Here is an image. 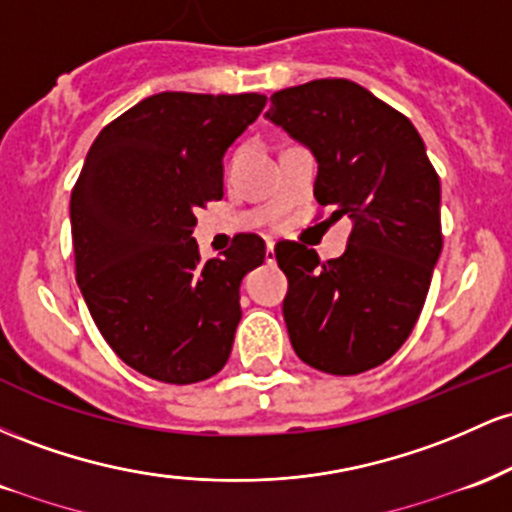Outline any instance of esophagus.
Listing matches in <instances>:
<instances>
[{"instance_id": "obj_1", "label": "esophagus", "mask_w": 512, "mask_h": 512, "mask_svg": "<svg viewBox=\"0 0 512 512\" xmlns=\"http://www.w3.org/2000/svg\"><path fill=\"white\" fill-rule=\"evenodd\" d=\"M273 258H275V244L273 241H266V261L273 263Z\"/></svg>"}]
</instances>
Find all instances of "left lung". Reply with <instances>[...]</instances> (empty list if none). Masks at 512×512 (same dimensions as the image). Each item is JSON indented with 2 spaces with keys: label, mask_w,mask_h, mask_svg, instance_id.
Listing matches in <instances>:
<instances>
[{
  "label": "left lung",
  "mask_w": 512,
  "mask_h": 512,
  "mask_svg": "<svg viewBox=\"0 0 512 512\" xmlns=\"http://www.w3.org/2000/svg\"><path fill=\"white\" fill-rule=\"evenodd\" d=\"M266 118L317 157L319 208L353 220L346 254L331 261L275 244L290 343L321 372L360 375L392 358L421 317L442 251L440 179L411 120L348 79L275 91Z\"/></svg>",
  "instance_id": "left-lung-1"
}]
</instances>
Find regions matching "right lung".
<instances>
[{"mask_svg":"<svg viewBox=\"0 0 512 512\" xmlns=\"http://www.w3.org/2000/svg\"><path fill=\"white\" fill-rule=\"evenodd\" d=\"M261 94L162 91L106 125L72 188L74 271L91 319L132 370L166 384L217 375L241 319L239 285L266 244L237 234L203 261L195 210L222 198V157Z\"/></svg>","mask_w":512,"mask_h":512,"instance_id":"obj_1","label":"right lung"}]
</instances>
